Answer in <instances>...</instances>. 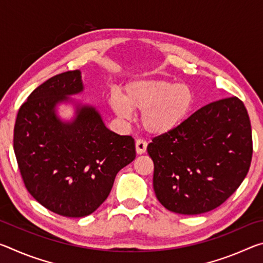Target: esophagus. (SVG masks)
I'll return each instance as SVG.
<instances>
[{
    "label": "esophagus",
    "mask_w": 263,
    "mask_h": 263,
    "mask_svg": "<svg viewBox=\"0 0 263 263\" xmlns=\"http://www.w3.org/2000/svg\"><path fill=\"white\" fill-rule=\"evenodd\" d=\"M147 148V142L142 139L136 140V152L137 154H144Z\"/></svg>",
    "instance_id": "obj_1"
}]
</instances>
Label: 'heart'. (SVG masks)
Masks as SVG:
<instances>
[{
  "label": "heart",
  "instance_id": "obj_1",
  "mask_svg": "<svg viewBox=\"0 0 263 263\" xmlns=\"http://www.w3.org/2000/svg\"><path fill=\"white\" fill-rule=\"evenodd\" d=\"M110 108L118 118L128 119L140 114L144 130L163 136L176 130L193 111L195 92L189 84L164 79H137L124 87V95L111 92Z\"/></svg>",
  "mask_w": 263,
  "mask_h": 263
}]
</instances>
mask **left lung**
<instances>
[{
    "label": "left lung",
    "mask_w": 263,
    "mask_h": 263,
    "mask_svg": "<svg viewBox=\"0 0 263 263\" xmlns=\"http://www.w3.org/2000/svg\"><path fill=\"white\" fill-rule=\"evenodd\" d=\"M153 188L167 210L201 215L224 203L251 166L252 127L238 97L203 106L147 146Z\"/></svg>",
    "instance_id": "left-lung-1"
}]
</instances>
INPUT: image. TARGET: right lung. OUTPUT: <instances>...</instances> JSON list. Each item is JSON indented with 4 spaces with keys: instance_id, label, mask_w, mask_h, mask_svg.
<instances>
[{
    "instance_id": "obj_1",
    "label": "right lung",
    "mask_w": 263,
    "mask_h": 263,
    "mask_svg": "<svg viewBox=\"0 0 263 263\" xmlns=\"http://www.w3.org/2000/svg\"><path fill=\"white\" fill-rule=\"evenodd\" d=\"M80 70L48 79L17 114L14 151L29 193L43 206L69 218L94 212L122 168L136 158L135 140L110 131L94 105L72 99L83 92ZM72 105V119L59 115Z\"/></svg>"
}]
</instances>
